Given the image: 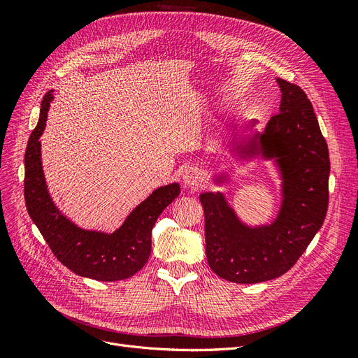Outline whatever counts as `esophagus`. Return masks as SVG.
<instances>
[{"mask_svg": "<svg viewBox=\"0 0 358 358\" xmlns=\"http://www.w3.org/2000/svg\"><path fill=\"white\" fill-rule=\"evenodd\" d=\"M182 178H183V183H185L187 187L197 188L204 182V173L197 167H189L183 171Z\"/></svg>", "mask_w": 358, "mask_h": 358, "instance_id": "1", "label": "esophagus"}]
</instances>
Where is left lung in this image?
Returning a JSON list of instances; mask_svg holds the SVG:
<instances>
[{
  "label": "left lung",
  "instance_id": "1",
  "mask_svg": "<svg viewBox=\"0 0 358 358\" xmlns=\"http://www.w3.org/2000/svg\"><path fill=\"white\" fill-rule=\"evenodd\" d=\"M280 92L279 113L264 131L233 138L239 159H272L279 170L282 201L276 218L251 227L239 220L222 192H203L206 257L220 278L236 284H258L282 276L321 229L329 206L330 158L315 112L297 85L276 79ZM227 176L215 178L222 183Z\"/></svg>",
  "mask_w": 358,
  "mask_h": 358
}]
</instances>
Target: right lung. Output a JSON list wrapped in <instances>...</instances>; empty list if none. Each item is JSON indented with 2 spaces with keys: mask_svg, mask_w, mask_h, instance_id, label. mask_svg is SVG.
I'll list each match as a JSON object with an SVG mask.
<instances>
[{
  "mask_svg": "<svg viewBox=\"0 0 358 358\" xmlns=\"http://www.w3.org/2000/svg\"><path fill=\"white\" fill-rule=\"evenodd\" d=\"M52 92L43 96L38 124L27 145L24 180L27 210L53 255L71 272L104 282L127 279L146 264L152 248L150 236L155 221L179 196V183L157 188L113 233L85 230L71 222L53 204L41 167L40 137L46 127Z\"/></svg>",
  "mask_w": 358,
  "mask_h": 358,
  "instance_id": "add662e5",
  "label": "right lung"
}]
</instances>
